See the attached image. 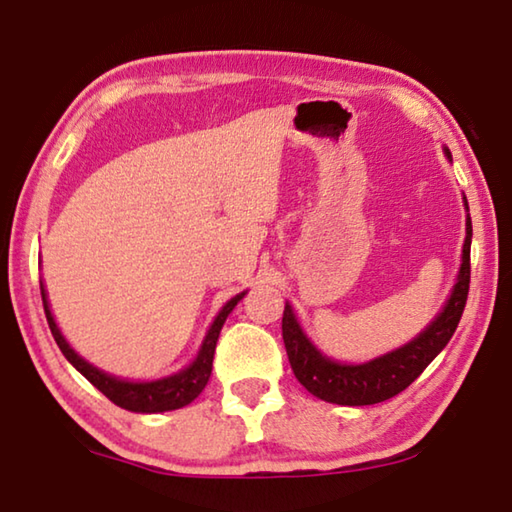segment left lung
<instances>
[{
	"label": "left lung",
	"instance_id": "left-lung-1",
	"mask_svg": "<svg viewBox=\"0 0 512 512\" xmlns=\"http://www.w3.org/2000/svg\"><path fill=\"white\" fill-rule=\"evenodd\" d=\"M445 155L452 162L450 150ZM464 206L469 211V204ZM471 218L466 215V239L462 250V266H459L457 283L452 287L450 299L445 301L443 311L436 315L431 325L420 331L413 341L401 348L387 352L383 357L371 359L364 364H341L322 355L304 334L292 306L285 304L283 313V341L290 359L294 376L313 397L322 401L338 403V406H371V403L387 401L413 383L434 357L441 352L455 334L462 320L466 297L471 283Z\"/></svg>",
	"mask_w": 512,
	"mask_h": 512
}]
</instances>
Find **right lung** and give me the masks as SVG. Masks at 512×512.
I'll use <instances>...</instances> for the list:
<instances>
[{
    "label": "right lung",
    "mask_w": 512,
    "mask_h": 512,
    "mask_svg": "<svg viewBox=\"0 0 512 512\" xmlns=\"http://www.w3.org/2000/svg\"><path fill=\"white\" fill-rule=\"evenodd\" d=\"M41 297H43V311H46V320H48L50 331H53L55 343L60 345L62 355L76 366V371H81L83 376L104 394V397H109L115 403V406L132 410V413H164V410H176V408L187 406V403H192L199 397L201 390H204L208 378H211L215 343H218L220 329H222V325H225L227 315L234 311V306L239 304L243 297H246V292L236 294V297H232L225 306H222L218 318L213 320L211 329H208L204 343H201L199 355L194 357V362L190 366H185L183 371L174 373V376L150 380V383H132V380H120L115 376H109V373L99 371L97 366H92L90 362H85V359L67 343V338L62 336L60 327L55 325V318L48 308L46 290H43V285H41Z\"/></svg>",
    "instance_id": "right-lung-1"
}]
</instances>
